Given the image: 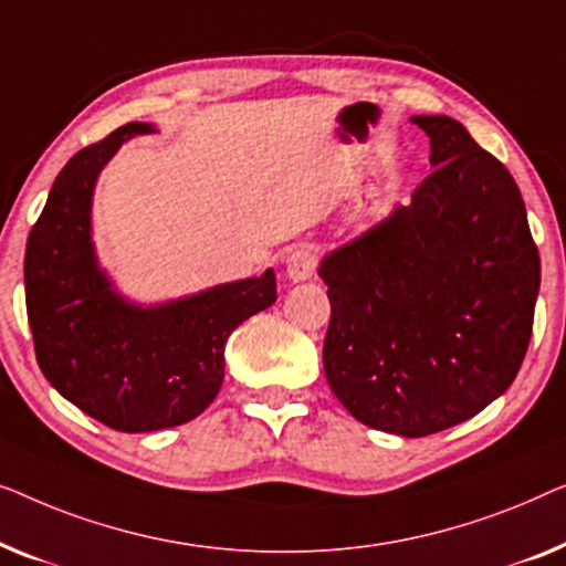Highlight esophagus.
Listing matches in <instances>:
<instances>
[{
  "label": "esophagus",
  "mask_w": 566,
  "mask_h": 566,
  "mask_svg": "<svg viewBox=\"0 0 566 566\" xmlns=\"http://www.w3.org/2000/svg\"><path fill=\"white\" fill-rule=\"evenodd\" d=\"M315 266H317L315 253L305 249V245H302V249H294L290 256H286V276H290L292 282L313 280Z\"/></svg>",
  "instance_id": "34e87169"
}]
</instances>
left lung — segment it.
Masks as SVG:
<instances>
[{
    "mask_svg": "<svg viewBox=\"0 0 566 566\" xmlns=\"http://www.w3.org/2000/svg\"><path fill=\"white\" fill-rule=\"evenodd\" d=\"M433 171L410 205L331 251L325 379L364 426L420 439L464 423L518 374L541 259L521 189L467 127L412 117Z\"/></svg>",
    "mask_w": 566,
    "mask_h": 566,
    "instance_id": "1",
    "label": "left lung"
}]
</instances>
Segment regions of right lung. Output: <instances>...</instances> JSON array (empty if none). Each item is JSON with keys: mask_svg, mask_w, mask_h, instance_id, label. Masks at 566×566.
I'll return each mask as SVG.
<instances>
[{"mask_svg": "<svg viewBox=\"0 0 566 566\" xmlns=\"http://www.w3.org/2000/svg\"><path fill=\"white\" fill-rule=\"evenodd\" d=\"M127 123L71 156L55 177L25 249V302L35 356L59 395L107 428L148 433L200 416L226 377V340L276 300L272 269L161 305L115 290L92 243L99 171L127 138Z\"/></svg>", "mask_w": 566, "mask_h": 566, "instance_id": "1", "label": "right lung"}]
</instances>
